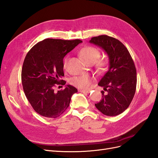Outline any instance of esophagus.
<instances>
[{"label": "esophagus", "instance_id": "1", "mask_svg": "<svg viewBox=\"0 0 158 158\" xmlns=\"http://www.w3.org/2000/svg\"><path fill=\"white\" fill-rule=\"evenodd\" d=\"M79 92L83 93H89L90 92V90H83V89H79Z\"/></svg>", "mask_w": 158, "mask_h": 158}]
</instances>
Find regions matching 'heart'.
<instances>
[{
	"label": "heart",
	"instance_id": "obj_1",
	"mask_svg": "<svg viewBox=\"0 0 158 158\" xmlns=\"http://www.w3.org/2000/svg\"><path fill=\"white\" fill-rule=\"evenodd\" d=\"M80 54L88 64H93L97 62L96 67L98 71H103L106 69L108 60L106 59H99L101 53L98 48L91 46L84 47L80 50ZM69 57L67 56L64 60V67L65 69H66ZM93 81V78L89 74L74 76L69 80L71 85L81 89H89Z\"/></svg>",
	"mask_w": 158,
	"mask_h": 158
}]
</instances>
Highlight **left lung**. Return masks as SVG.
<instances>
[{
	"label": "left lung",
	"instance_id": "8db88e82",
	"mask_svg": "<svg viewBox=\"0 0 158 158\" xmlns=\"http://www.w3.org/2000/svg\"><path fill=\"white\" fill-rule=\"evenodd\" d=\"M90 42L104 49L110 61L109 70L98 84L104 89L102 99L94 105L103 114L118 115L129 106L136 92L137 76L134 61L128 49L114 38L101 35L91 38Z\"/></svg>",
	"mask_w": 158,
	"mask_h": 158
}]
</instances>
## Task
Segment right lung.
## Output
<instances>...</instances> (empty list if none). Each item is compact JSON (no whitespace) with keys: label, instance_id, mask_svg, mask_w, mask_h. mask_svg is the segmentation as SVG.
<instances>
[{"label":"right lung","instance_id":"obj_1","mask_svg":"<svg viewBox=\"0 0 158 158\" xmlns=\"http://www.w3.org/2000/svg\"><path fill=\"white\" fill-rule=\"evenodd\" d=\"M82 41L45 39L26 54L21 79L25 95L34 110L42 116L56 118L69 107L71 96L77 89L70 85L58 91L54 87L65 85L64 57Z\"/></svg>","mask_w":158,"mask_h":158}]
</instances>
